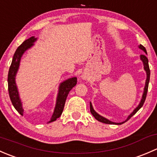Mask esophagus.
Masks as SVG:
<instances>
[{
  "instance_id": "esophagus-1",
  "label": "esophagus",
  "mask_w": 157,
  "mask_h": 157,
  "mask_svg": "<svg viewBox=\"0 0 157 157\" xmlns=\"http://www.w3.org/2000/svg\"><path fill=\"white\" fill-rule=\"evenodd\" d=\"M83 79H84V78H83Z\"/></svg>"
}]
</instances>
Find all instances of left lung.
Instances as JSON below:
<instances>
[{"label":"left lung","mask_w":157,"mask_h":157,"mask_svg":"<svg viewBox=\"0 0 157 157\" xmlns=\"http://www.w3.org/2000/svg\"><path fill=\"white\" fill-rule=\"evenodd\" d=\"M138 48L140 49H141L142 51H144V52L145 53L147 54L146 48H145L143 46V45H138ZM140 59L141 60V61L143 62L144 69V71H146V74H147L146 82H145V86H144V93H143V95H142L141 99H140V103H139L138 105H137V106L136 107V108L134 109V110H133V112H131V113L129 115H128V117L127 118V119L125 120V121H122V122H121V123H115V122H113V121H109V120L107 119L106 118H105V117L102 116V115H100L99 114H98L97 112H96V111L94 110V109H93V105H92L91 102H90V112H91V114L93 115V117H94V118H96L97 121H100V122H102V123H105V124H123V123L125 122V121H127L128 120H129L130 118H131V117H132L133 115H134V114H135L136 112H137V111L139 110V109H140L142 106H143L144 103V102H145V99H146L147 90H148V85H149V82H150V67H149V64H148V59H147L146 55H140Z\"/></svg>","instance_id":"1"}]
</instances>
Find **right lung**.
Listing matches in <instances>:
<instances>
[{"instance_id": "add662e5", "label": "right lung", "mask_w": 157, "mask_h": 157, "mask_svg": "<svg viewBox=\"0 0 157 157\" xmlns=\"http://www.w3.org/2000/svg\"><path fill=\"white\" fill-rule=\"evenodd\" d=\"M37 39V38L33 36V37L24 41L17 48L15 53H14L12 63H11L10 69H9L8 77H7L9 95H10V100L12 102L13 105L21 115H23L24 109L23 108V102H22L21 99L20 97L18 88H17V83H16V76H17V71H18L19 67H20L22 56L28 49L32 48L34 45V42H36ZM76 84H77V77H76L67 79V80H64L62 83H60L59 86H58V95H57L56 104H55V109H54L51 120L48 123L55 121L57 118L61 116V115L62 114L63 109H64L67 95H68L69 92L72 90V88L76 86Z\"/></svg>"}]
</instances>
